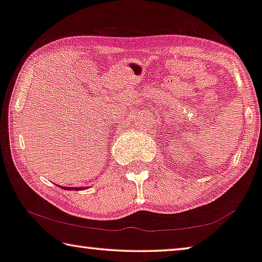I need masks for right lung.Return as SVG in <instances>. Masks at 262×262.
<instances>
[{
	"label": "right lung",
	"mask_w": 262,
	"mask_h": 262,
	"mask_svg": "<svg viewBox=\"0 0 262 262\" xmlns=\"http://www.w3.org/2000/svg\"><path fill=\"white\" fill-rule=\"evenodd\" d=\"M62 189L66 190H82V189H87V187H63V186H58Z\"/></svg>",
	"instance_id": "obj_1"
}]
</instances>
